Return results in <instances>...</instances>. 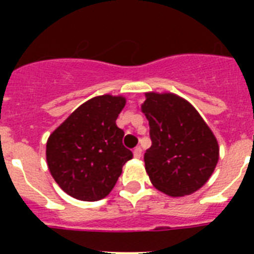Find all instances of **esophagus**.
I'll use <instances>...</instances> for the list:
<instances>
[{
  "mask_svg": "<svg viewBox=\"0 0 254 254\" xmlns=\"http://www.w3.org/2000/svg\"><path fill=\"white\" fill-rule=\"evenodd\" d=\"M133 155H134L135 159H139L142 157V149L141 147H135L134 150H133Z\"/></svg>",
  "mask_w": 254,
  "mask_h": 254,
  "instance_id": "34e87169",
  "label": "esophagus"
}]
</instances>
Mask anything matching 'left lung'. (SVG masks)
<instances>
[{
  "instance_id": "obj_1",
  "label": "left lung",
  "mask_w": 254,
  "mask_h": 254,
  "mask_svg": "<svg viewBox=\"0 0 254 254\" xmlns=\"http://www.w3.org/2000/svg\"><path fill=\"white\" fill-rule=\"evenodd\" d=\"M141 111L150 127L143 159L153 186L173 197L203 187L219 161V143L199 112L170 92H146Z\"/></svg>"
}]
</instances>
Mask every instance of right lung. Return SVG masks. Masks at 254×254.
Wrapping results in <instances>:
<instances>
[{
	"label": "right lung",
	"instance_id": "add662e5",
	"mask_svg": "<svg viewBox=\"0 0 254 254\" xmlns=\"http://www.w3.org/2000/svg\"><path fill=\"white\" fill-rule=\"evenodd\" d=\"M127 104L124 96L92 97L50 134L46 159L59 187L77 200L104 199L115 187L123 166L133 158L123 145L116 120Z\"/></svg>",
	"mask_w": 254,
	"mask_h": 254
}]
</instances>
